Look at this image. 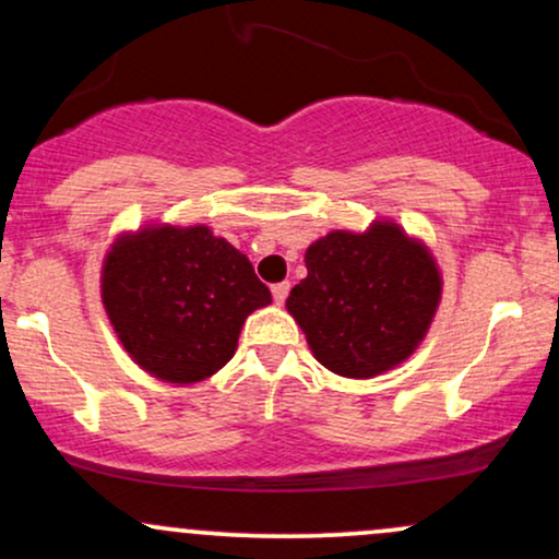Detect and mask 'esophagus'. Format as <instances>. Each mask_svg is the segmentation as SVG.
Wrapping results in <instances>:
<instances>
[{
    "instance_id": "1",
    "label": "esophagus",
    "mask_w": 559,
    "mask_h": 559,
    "mask_svg": "<svg viewBox=\"0 0 559 559\" xmlns=\"http://www.w3.org/2000/svg\"><path fill=\"white\" fill-rule=\"evenodd\" d=\"M288 288H292V284H288V281H281V284H273V299H275V305H284L286 297H288Z\"/></svg>"
}]
</instances>
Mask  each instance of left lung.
Instances as JSON below:
<instances>
[{
  "mask_svg": "<svg viewBox=\"0 0 559 559\" xmlns=\"http://www.w3.org/2000/svg\"><path fill=\"white\" fill-rule=\"evenodd\" d=\"M305 265L286 310L320 365L373 378L418 349L441 301V273L426 243L376 221L365 234L331 230L310 243Z\"/></svg>",
  "mask_w": 559,
  "mask_h": 559,
  "instance_id": "1",
  "label": "left lung"
}]
</instances>
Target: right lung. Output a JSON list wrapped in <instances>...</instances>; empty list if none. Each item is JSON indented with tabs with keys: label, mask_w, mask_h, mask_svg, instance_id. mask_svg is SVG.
I'll use <instances>...</instances> for the list:
<instances>
[{
	"label": "right lung",
	"mask_w": 559,
	"mask_h": 559,
	"mask_svg": "<svg viewBox=\"0 0 559 559\" xmlns=\"http://www.w3.org/2000/svg\"><path fill=\"white\" fill-rule=\"evenodd\" d=\"M102 301L141 370L197 383L234 357L243 320L271 305V288L207 226H150L110 247Z\"/></svg>",
	"instance_id": "right-lung-1"
}]
</instances>
